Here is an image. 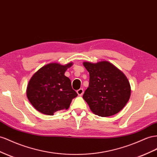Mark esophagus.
<instances>
[{"instance_id": "34e87169", "label": "esophagus", "mask_w": 157, "mask_h": 157, "mask_svg": "<svg viewBox=\"0 0 157 157\" xmlns=\"http://www.w3.org/2000/svg\"><path fill=\"white\" fill-rule=\"evenodd\" d=\"M77 94H78V96H82L83 94V93H84L83 88L78 89V90L77 91Z\"/></svg>"}]
</instances>
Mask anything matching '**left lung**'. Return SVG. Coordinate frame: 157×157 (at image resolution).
<instances>
[{
	"instance_id": "obj_1",
	"label": "left lung",
	"mask_w": 157,
	"mask_h": 157,
	"mask_svg": "<svg viewBox=\"0 0 157 157\" xmlns=\"http://www.w3.org/2000/svg\"><path fill=\"white\" fill-rule=\"evenodd\" d=\"M90 75L89 86L82 98L91 111L101 117L115 115L124 108L131 96L125 75L108 61L84 62Z\"/></svg>"
}]
</instances>
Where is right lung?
Returning <instances> with one entry per match:
<instances>
[{
	"label": "right lung",
	"instance_id": "add662e5",
	"mask_svg": "<svg viewBox=\"0 0 157 157\" xmlns=\"http://www.w3.org/2000/svg\"><path fill=\"white\" fill-rule=\"evenodd\" d=\"M69 63L61 65L52 63L42 67L33 75L28 84L26 94L32 105L38 112L53 116L55 112L67 109L72 100L78 96L65 75Z\"/></svg>",
	"mask_w": 157,
	"mask_h": 157
}]
</instances>
